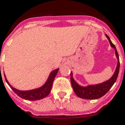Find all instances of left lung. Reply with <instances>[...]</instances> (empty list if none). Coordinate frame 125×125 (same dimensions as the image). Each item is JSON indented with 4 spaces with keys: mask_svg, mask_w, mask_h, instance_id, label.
<instances>
[{
    "mask_svg": "<svg viewBox=\"0 0 125 125\" xmlns=\"http://www.w3.org/2000/svg\"><path fill=\"white\" fill-rule=\"evenodd\" d=\"M105 36L109 40L111 46L112 48H113L115 49V54H116L117 60H118L116 70H115L114 74L112 76L111 78L109 79L108 81H105L102 83L89 85L87 86V87H82V86H80L77 83L73 78L72 72H71L70 76H71V83H72V87L75 93L79 97L82 98V99H97L101 97L109 91L110 89L111 88V87L113 85V84L115 83V81L117 80V77L119 75V67H120L119 54L117 52V49L115 48V46L112 43L109 37L108 36L107 34H105Z\"/></svg>",
    "mask_w": 125,
    "mask_h": 125,
    "instance_id": "obj_1",
    "label": "left lung"
}]
</instances>
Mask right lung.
<instances>
[{
	"label": "right lung",
	"instance_id": "1",
	"mask_svg": "<svg viewBox=\"0 0 125 125\" xmlns=\"http://www.w3.org/2000/svg\"><path fill=\"white\" fill-rule=\"evenodd\" d=\"M58 71H59V69H56V70H53V72H51L50 75L48 80L46 81V83L44 84L42 87L38 89H33V90H30V91H20V90H18L14 88L13 87H12L9 84L5 75H4V77H5L6 81L8 84V85L10 87L11 89L14 91V92L17 95L19 96L20 97L22 98V99H26V100L36 101L42 99L43 98H45L50 94L51 89H52L53 80L55 79Z\"/></svg>",
	"mask_w": 125,
	"mask_h": 125
}]
</instances>
